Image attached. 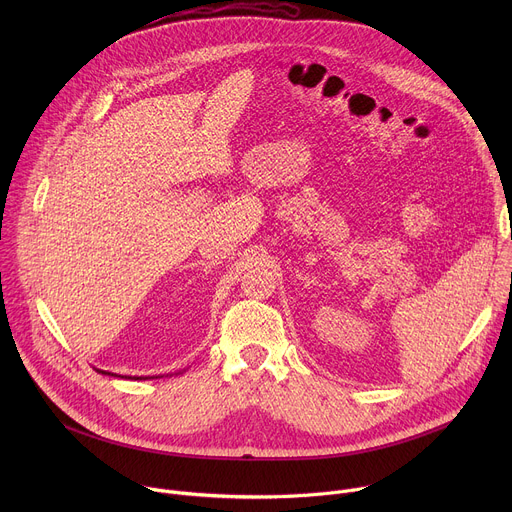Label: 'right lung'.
<instances>
[{
	"label": "right lung",
	"mask_w": 512,
	"mask_h": 512,
	"mask_svg": "<svg viewBox=\"0 0 512 512\" xmlns=\"http://www.w3.org/2000/svg\"><path fill=\"white\" fill-rule=\"evenodd\" d=\"M97 373H103V375H111V373H105V371H99V369H97ZM115 377H117V375H115ZM127 379H131V377H127ZM133 379H143V377H133ZM145 379H148V377H145ZM152 379H154V377H152ZM156 379H158V377H156Z\"/></svg>",
	"instance_id": "right-lung-1"
}]
</instances>
